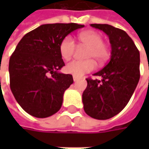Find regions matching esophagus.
Here are the masks:
<instances>
[{
  "label": "esophagus",
  "mask_w": 149,
  "mask_h": 149,
  "mask_svg": "<svg viewBox=\"0 0 149 149\" xmlns=\"http://www.w3.org/2000/svg\"><path fill=\"white\" fill-rule=\"evenodd\" d=\"M73 79H74V81L75 82V81H77L79 79V77H78V76H75V75H73Z\"/></svg>",
  "instance_id": "esophagus-1"
}]
</instances>
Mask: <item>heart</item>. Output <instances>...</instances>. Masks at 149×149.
Returning <instances> with one entry per match:
<instances>
[{
	"label": "heart",
	"mask_w": 149,
	"mask_h": 149,
	"mask_svg": "<svg viewBox=\"0 0 149 149\" xmlns=\"http://www.w3.org/2000/svg\"><path fill=\"white\" fill-rule=\"evenodd\" d=\"M79 40L89 47L85 57L89 60H72L65 65L67 73L75 76H81L86 73L92 71L95 67V61L99 64L105 62L109 56L108 46L104 44L103 36L93 31H87L78 36ZM75 44L70 36L64 38L60 45V53L64 60H70L74 52Z\"/></svg>",
	"instance_id": "b5f03b06"
}]
</instances>
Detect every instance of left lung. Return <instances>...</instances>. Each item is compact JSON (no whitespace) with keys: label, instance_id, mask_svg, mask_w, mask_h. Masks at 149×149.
Returning a JSON list of instances; mask_svg holds the SVG:
<instances>
[{"label":"left lung","instance_id":"8db88e82","mask_svg":"<svg viewBox=\"0 0 149 149\" xmlns=\"http://www.w3.org/2000/svg\"><path fill=\"white\" fill-rule=\"evenodd\" d=\"M109 36L111 45L109 62L94 75L101 80L87 79L82 95L84 109L90 117L104 120L115 116L127 105L138 85L140 54L126 32L107 24H91Z\"/></svg>","mask_w":149,"mask_h":149}]
</instances>
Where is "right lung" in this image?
Returning <instances> with one entry per match:
<instances>
[{
  "mask_svg": "<svg viewBox=\"0 0 149 149\" xmlns=\"http://www.w3.org/2000/svg\"><path fill=\"white\" fill-rule=\"evenodd\" d=\"M76 23L45 24L25 35L9 61L10 86L15 99L29 114L47 118L60 110L63 95L73 84L71 74L59 70L65 65L60 45Z\"/></svg>",
  "mask_w": 149,
  "mask_h": 149,
  "instance_id": "1",
  "label": "right lung"
}]
</instances>
